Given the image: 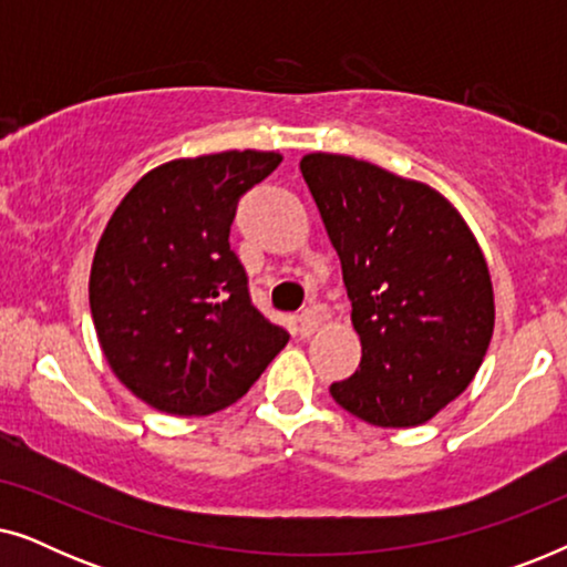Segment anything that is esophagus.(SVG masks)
Returning a JSON list of instances; mask_svg holds the SVG:
<instances>
[{"mask_svg":"<svg viewBox=\"0 0 567 567\" xmlns=\"http://www.w3.org/2000/svg\"><path fill=\"white\" fill-rule=\"evenodd\" d=\"M320 320H322V317H320V312H317L315 307L305 309V312L299 315V336H301V338L312 336V332H315L317 328H320Z\"/></svg>","mask_w":567,"mask_h":567,"instance_id":"1","label":"esophagus"}]
</instances>
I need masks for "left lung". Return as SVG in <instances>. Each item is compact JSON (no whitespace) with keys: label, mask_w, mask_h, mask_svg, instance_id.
Wrapping results in <instances>:
<instances>
[{"label":"left lung","mask_w":567,"mask_h":567,"mask_svg":"<svg viewBox=\"0 0 567 567\" xmlns=\"http://www.w3.org/2000/svg\"><path fill=\"white\" fill-rule=\"evenodd\" d=\"M301 175L343 266L361 338L340 408L382 429L431 421L477 374L493 336V284L456 208L429 185L343 154H307Z\"/></svg>","instance_id":"left-lung-1"}]
</instances>
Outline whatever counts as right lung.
<instances>
[{
  "mask_svg": "<svg viewBox=\"0 0 567 567\" xmlns=\"http://www.w3.org/2000/svg\"><path fill=\"white\" fill-rule=\"evenodd\" d=\"M276 152L167 162L126 193L100 237L90 309L113 374L169 415H208L250 390L289 332L252 305L229 247L237 204Z\"/></svg>",
  "mask_w": 567,
  "mask_h": 567,
  "instance_id": "1",
  "label": "right lung"
}]
</instances>
